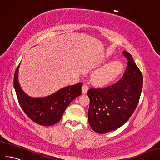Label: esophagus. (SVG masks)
Listing matches in <instances>:
<instances>
[{"mask_svg": "<svg viewBox=\"0 0 160 160\" xmlns=\"http://www.w3.org/2000/svg\"><path fill=\"white\" fill-rule=\"evenodd\" d=\"M88 90V86L86 84H83L82 87V94H86Z\"/></svg>", "mask_w": 160, "mask_h": 160, "instance_id": "1", "label": "esophagus"}]
</instances>
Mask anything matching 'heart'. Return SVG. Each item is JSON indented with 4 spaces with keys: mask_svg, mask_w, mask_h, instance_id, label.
I'll use <instances>...</instances> for the list:
<instances>
[{
    "mask_svg": "<svg viewBox=\"0 0 160 160\" xmlns=\"http://www.w3.org/2000/svg\"><path fill=\"white\" fill-rule=\"evenodd\" d=\"M122 70V65L121 62H112L94 73L92 80L97 85H106L115 80L120 74Z\"/></svg>",
    "mask_w": 160,
    "mask_h": 160,
    "instance_id": "b5f03b06",
    "label": "heart"
}]
</instances>
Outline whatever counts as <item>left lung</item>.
<instances>
[{
  "label": "left lung",
  "instance_id": "1",
  "mask_svg": "<svg viewBox=\"0 0 160 160\" xmlns=\"http://www.w3.org/2000/svg\"><path fill=\"white\" fill-rule=\"evenodd\" d=\"M127 66L122 78L104 88H90L88 122L95 132L108 133L119 128L133 115L143 88L142 73L126 51Z\"/></svg>",
  "mask_w": 160,
  "mask_h": 160
}]
</instances>
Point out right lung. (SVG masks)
Masks as SVG:
<instances>
[{
	"label": "right lung",
	"mask_w": 160,
	"mask_h": 160,
	"mask_svg": "<svg viewBox=\"0 0 160 160\" xmlns=\"http://www.w3.org/2000/svg\"><path fill=\"white\" fill-rule=\"evenodd\" d=\"M19 65L15 73L13 84L20 107L31 121L39 125L50 126L56 124L61 119L70 103L82 94L83 84L78 82L66 86L47 97L32 98L20 87L18 81Z\"/></svg>",
	"instance_id": "add662e5"
}]
</instances>
